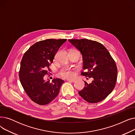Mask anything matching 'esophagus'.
<instances>
[{
  "instance_id": "34e87169",
  "label": "esophagus",
  "mask_w": 135,
  "mask_h": 135,
  "mask_svg": "<svg viewBox=\"0 0 135 135\" xmlns=\"http://www.w3.org/2000/svg\"><path fill=\"white\" fill-rule=\"evenodd\" d=\"M68 81L69 82H75L76 81V80L75 79H68Z\"/></svg>"
}]
</instances>
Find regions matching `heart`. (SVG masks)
I'll return each instance as SVG.
<instances>
[{"label":"heart","mask_w":135,"mask_h":135,"mask_svg":"<svg viewBox=\"0 0 135 135\" xmlns=\"http://www.w3.org/2000/svg\"><path fill=\"white\" fill-rule=\"evenodd\" d=\"M60 75L64 78H70L74 75V71L71 69L64 68L60 71Z\"/></svg>","instance_id":"heart-1"}]
</instances>
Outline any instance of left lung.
<instances>
[{
	"label": "left lung",
	"instance_id": "1",
	"mask_svg": "<svg viewBox=\"0 0 135 135\" xmlns=\"http://www.w3.org/2000/svg\"><path fill=\"white\" fill-rule=\"evenodd\" d=\"M82 56L81 74L93 78L91 83L85 82V87L79 92L81 97L91 103L104 99L114 89L117 79V67L109 52L102 44L87 39L69 40ZM88 79V78H87Z\"/></svg>",
	"mask_w": 135,
	"mask_h": 135
}]
</instances>
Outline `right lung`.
Returning a JSON list of instances; mask_svg holds the SVG:
<instances>
[{"label":"right lung","instance_id":"add662e5","mask_svg":"<svg viewBox=\"0 0 135 135\" xmlns=\"http://www.w3.org/2000/svg\"><path fill=\"white\" fill-rule=\"evenodd\" d=\"M66 39H48L38 42L26 52L19 71L21 85L31 99L40 105H46L58 95L64 81L54 79L45 80L49 65Z\"/></svg>","mask_w":135,"mask_h":135}]
</instances>
